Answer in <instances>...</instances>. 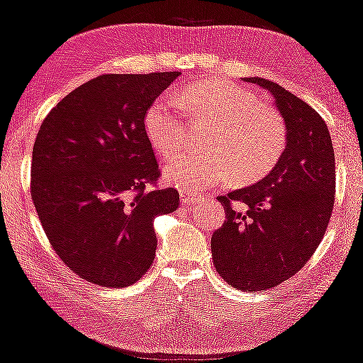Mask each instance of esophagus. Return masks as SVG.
Returning a JSON list of instances; mask_svg holds the SVG:
<instances>
[{
	"label": "esophagus",
	"instance_id": "34e87169",
	"mask_svg": "<svg viewBox=\"0 0 363 363\" xmlns=\"http://www.w3.org/2000/svg\"><path fill=\"white\" fill-rule=\"evenodd\" d=\"M181 201L184 204H187V206H193V204L199 203L201 201V196L199 194H194V193H181Z\"/></svg>",
	"mask_w": 363,
	"mask_h": 363
}]
</instances>
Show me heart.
<instances>
[{
  "mask_svg": "<svg viewBox=\"0 0 363 363\" xmlns=\"http://www.w3.org/2000/svg\"><path fill=\"white\" fill-rule=\"evenodd\" d=\"M186 101L199 120L213 123L204 140V155H184L165 167V176L182 189L201 191L223 184L231 174L250 182L274 167L286 142L281 116L245 87L228 81H208L186 91ZM143 130L152 148L165 159L184 140L179 104L160 96L147 108Z\"/></svg>",
  "mask_w": 363,
  "mask_h": 363,
  "instance_id": "b5f03b06",
  "label": "heart"
}]
</instances>
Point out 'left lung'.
Wrapping results in <instances>:
<instances>
[{
	"label": "left lung",
	"mask_w": 363,
	"mask_h": 363,
	"mask_svg": "<svg viewBox=\"0 0 363 363\" xmlns=\"http://www.w3.org/2000/svg\"><path fill=\"white\" fill-rule=\"evenodd\" d=\"M243 81L274 98L286 148L259 182L218 198L226 220L213 233L211 252L231 287L265 291L299 272L320 245L335 203V154L328 126L308 103L264 77Z\"/></svg>",
	"instance_id": "1"
}]
</instances>
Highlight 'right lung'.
<instances>
[{
  "label": "right lung",
  "instance_id": "1",
  "mask_svg": "<svg viewBox=\"0 0 363 363\" xmlns=\"http://www.w3.org/2000/svg\"><path fill=\"white\" fill-rule=\"evenodd\" d=\"M179 72L106 74L47 115L32 154V199L57 255L86 281L126 287L155 257L154 220L179 193L147 191L159 165L143 116Z\"/></svg>",
  "mask_w": 363,
  "mask_h": 363
}]
</instances>
